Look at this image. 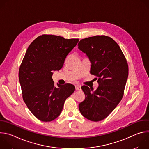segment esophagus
<instances>
[{"instance_id":"obj_1","label":"esophagus","mask_w":149,"mask_h":149,"mask_svg":"<svg viewBox=\"0 0 149 149\" xmlns=\"http://www.w3.org/2000/svg\"><path fill=\"white\" fill-rule=\"evenodd\" d=\"M75 90H79L81 89V87H80L79 85H75Z\"/></svg>"}]
</instances>
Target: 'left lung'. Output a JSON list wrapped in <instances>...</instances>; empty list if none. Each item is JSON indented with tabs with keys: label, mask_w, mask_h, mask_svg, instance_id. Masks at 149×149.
<instances>
[{
	"label": "left lung",
	"mask_w": 149,
	"mask_h": 149,
	"mask_svg": "<svg viewBox=\"0 0 149 149\" xmlns=\"http://www.w3.org/2000/svg\"><path fill=\"white\" fill-rule=\"evenodd\" d=\"M78 49L88 57L90 73L98 77V87L94 91L81 87L86 98L79 104L81 114L93 121L107 117L121 100L129 67L119 45L110 37L97 35L81 39Z\"/></svg>",
	"instance_id": "left-lung-1"
}]
</instances>
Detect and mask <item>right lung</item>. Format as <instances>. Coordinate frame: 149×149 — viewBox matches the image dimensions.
Returning <instances> with one entry per match:
<instances>
[{
	"mask_svg": "<svg viewBox=\"0 0 149 149\" xmlns=\"http://www.w3.org/2000/svg\"><path fill=\"white\" fill-rule=\"evenodd\" d=\"M78 39L42 35L29 46L19 70L24 102L39 120L51 121L61 114L65 100L75 91L71 84L55 86L53 72L62 68Z\"/></svg>",
	"mask_w": 149,
	"mask_h": 149,
	"instance_id": "obj_1",
	"label": "right lung"
}]
</instances>
